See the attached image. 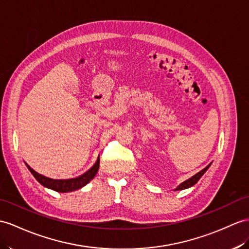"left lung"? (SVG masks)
Segmentation results:
<instances>
[{
    "label": "left lung",
    "instance_id": "1",
    "mask_svg": "<svg viewBox=\"0 0 249 249\" xmlns=\"http://www.w3.org/2000/svg\"><path fill=\"white\" fill-rule=\"evenodd\" d=\"M210 165H211V162L209 163V165H208L207 167L204 168L203 170H201L199 172H197L196 174L193 175V177H191L190 178L186 179L185 181H183V183H180L177 188H175L174 191H179V190L188 189V188H190V187H192V186H195V185L197 183V181H198V179L203 177L204 173L208 170V168L210 167Z\"/></svg>",
    "mask_w": 249,
    "mask_h": 249
}]
</instances>
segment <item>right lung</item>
Masks as SVG:
<instances>
[{"mask_svg": "<svg viewBox=\"0 0 249 249\" xmlns=\"http://www.w3.org/2000/svg\"><path fill=\"white\" fill-rule=\"evenodd\" d=\"M99 160H100V157L98 156V159H97L96 162L89 169L87 172H84L83 174L79 175V177H77V178H66V179H54V178L44 177V175L36 172L32 167L27 165L26 162H25V165L27 166L30 173L34 175L35 178L37 179L42 186H44V187L48 188V189H52L53 191L65 193V192H71V191H75L78 189H81L82 187L88 185L89 181L95 178L97 172H98Z\"/></svg>", "mask_w": 249, "mask_h": 249, "instance_id": "1", "label": "right lung"}]
</instances>
